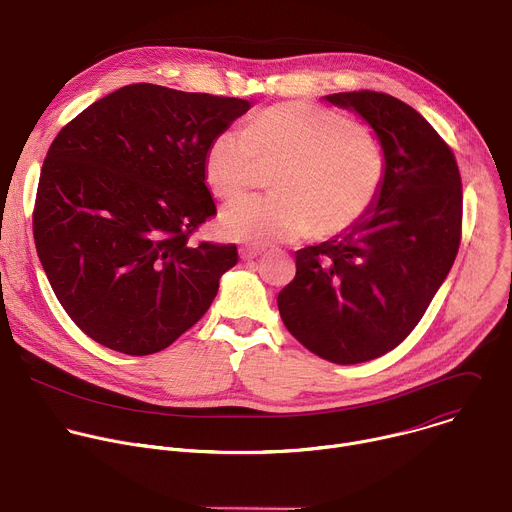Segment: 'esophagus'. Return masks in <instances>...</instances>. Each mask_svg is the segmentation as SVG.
<instances>
[{
  "label": "esophagus",
  "mask_w": 512,
  "mask_h": 512,
  "mask_svg": "<svg viewBox=\"0 0 512 512\" xmlns=\"http://www.w3.org/2000/svg\"><path fill=\"white\" fill-rule=\"evenodd\" d=\"M261 253H263V249H259V247H251V245H243V247L239 249V255H241V259H245V261H251V259L259 257Z\"/></svg>",
  "instance_id": "obj_1"
}]
</instances>
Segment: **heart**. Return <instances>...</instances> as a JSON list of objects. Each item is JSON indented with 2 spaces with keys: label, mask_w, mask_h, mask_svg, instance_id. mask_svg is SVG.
Wrapping results in <instances>:
<instances>
[{
  "label": "heart",
  "mask_w": 512,
  "mask_h": 512,
  "mask_svg": "<svg viewBox=\"0 0 512 512\" xmlns=\"http://www.w3.org/2000/svg\"><path fill=\"white\" fill-rule=\"evenodd\" d=\"M263 164L281 166L277 194L231 202L221 216L227 237L251 245L336 237L377 206L387 154L381 137L340 111L312 103H281L249 127H225L208 143L204 178L214 194L235 198L253 188Z\"/></svg>",
  "instance_id": "1"
}]
</instances>
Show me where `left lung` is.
I'll use <instances>...</instances> for the list:
<instances>
[{"label": "left lung", "instance_id": "8db88e82", "mask_svg": "<svg viewBox=\"0 0 512 512\" xmlns=\"http://www.w3.org/2000/svg\"><path fill=\"white\" fill-rule=\"evenodd\" d=\"M381 137L387 178L354 229L296 253V277L277 296L285 328L336 364L399 346L450 273L462 241L456 156L413 107L377 91L328 95Z\"/></svg>", "mask_w": 512, "mask_h": 512}]
</instances>
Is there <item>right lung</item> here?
Wrapping results in <instances>:
<instances>
[{
	"label": "right lung",
	"mask_w": 512,
	"mask_h": 512,
	"mask_svg": "<svg viewBox=\"0 0 512 512\" xmlns=\"http://www.w3.org/2000/svg\"><path fill=\"white\" fill-rule=\"evenodd\" d=\"M249 107L137 83L58 131L40 172L34 243L58 302L89 338L154 354L210 308L237 245L192 239L216 214L204 154Z\"/></svg>",
	"instance_id": "1"
}]
</instances>
